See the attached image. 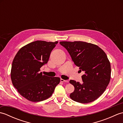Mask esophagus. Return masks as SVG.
<instances>
[{
    "label": "esophagus",
    "instance_id": "1",
    "mask_svg": "<svg viewBox=\"0 0 123 123\" xmlns=\"http://www.w3.org/2000/svg\"><path fill=\"white\" fill-rule=\"evenodd\" d=\"M60 81H61V82H69V81L68 80H63L62 79H61Z\"/></svg>",
    "mask_w": 123,
    "mask_h": 123
}]
</instances>
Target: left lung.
Instances as JSON below:
<instances>
[{"instance_id":"left-lung-1","label":"left lung","mask_w":123,"mask_h":123,"mask_svg":"<svg viewBox=\"0 0 123 123\" xmlns=\"http://www.w3.org/2000/svg\"><path fill=\"white\" fill-rule=\"evenodd\" d=\"M68 52L82 75V83L71 80L74 90L70 95L73 100L80 103H91L98 98L108 85L111 79V64L103 49L95 44L85 42H60Z\"/></svg>"}]
</instances>
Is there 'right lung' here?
<instances>
[{
  "label": "right lung",
  "instance_id": "add662e5",
  "mask_svg": "<svg viewBox=\"0 0 123 123\" xmlns=\"http://www.w3.org/2000/svg\"><path fill=\"white\" fill-rule=\"evenodd\" d=\"M57 43L36 41L23 46L15 55L10 74L12 83L20 95L27 100H45L52 96L60 83V78L49 77L40 72Z\"/></svg>",
  "mask_w": 123,
  "mask_h": 123
}]
</instances>
